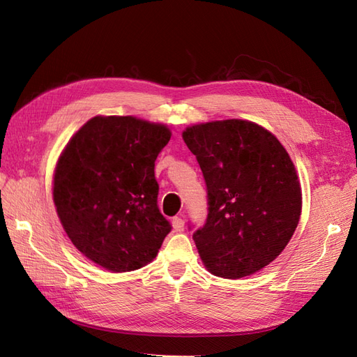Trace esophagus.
Instances as JSON below:
<instances>
[{
    "mask_svg": "<svg viewBox=\"0 0 357 357\" xmlns=\"http://www.w3.org/2000/svg\"><path fill=\"white\" fill-rule=\"evenodd\" d=\"M171 223H172V228H174V231L176 232H181L183 229H185V220H183L181 218H172V220H171Z\"/></svg>",
    "mask_w": 357,
    "mask_h": 357,
    "instance_id": "esophagus-1",
    "label": "esophagus"
}]
</instances>
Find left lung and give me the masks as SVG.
<instances>
[{
	"label": "left lung",
	"mask_w": 357,
	"mask_h": 357,
	"mask_svg": "<svg viewBox=\"0 0 357 357\" xmlns=\"http://www.w3.org/2000/svg\"><path fill=\"white\" fill-rule=\"evenodd\" d=\"M183 139L207 186V219L193 232L204 265L214 275L241 278L273 262L302 208L286 149L262 126L240 119L190 126Z\"/></svg>",
	"instance_id": "8db88e82"
}]
</instances>
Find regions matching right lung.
I'll use <instances>...</instances> for the list:
<instances>
[{"mask_svg": "<svg viewBox=\"0 0 357 357\" xmlns=\"http://www.w3.org/2000/svg\"><path fill=\"white\" fill-rule=\"evenodd\" d=\"M169 138L164 125L96 116L59 158L53 201L61 223L77 250L109 271L152 262L171 232L155 177V160Z\"/></svg>", "mask_w": 357, "mask_h": 357, "instance_id": "add662e5", "label": "right lung"}]
</instances>
